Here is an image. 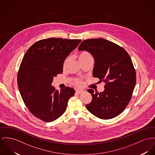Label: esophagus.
Here are the masks:
<instances>
[{
    "label": "esophagus",
    "instance_id": "obj_1",
    "mask_svg": "<svg viewBox=\"0 0 155 155\" xmlns=\"http://www.w3.org/2000/svg\"><path fill=\"white\" fill-rule=\"evenodd\" d=\"M83 92H84V91H83V90H77V91H76V93H77V94H81Z\"/></svg>",
    "mask_w": 155,
    "mask_h": 155
}]
</instances>
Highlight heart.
I'll list each match as a JSON object with an SVG mask.
<instances>
[{"label":"heart","instance_id":"b5f03b06","mask_svg":"<svg viewBox=\"0 0 155 155\" xmlns=\"http://www.w3.org/2000/svg\"><path fill=\"white\" fill-rule=\"evenodd\" d=\"M89 58H92V56L89 52H87V51H83V52H81L79 54V60L80 62H82L83 61H84L86 59H89ZM69 60H70L69 57L65 59V61H64V63H63V68H64L66 67L67 64L69 61ZM73 83L74 84L79 85L82 83V81L79 79L74 78V79H73Z\"/></svg>","mask_w":155,"mask_h":155}]
</instances>
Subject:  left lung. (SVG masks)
I'll list each match as a JSON object with an SVG mask.
<instances>
[{"mask_svg":"<svg viewBox=\"0 0 155 155\" xmlns=\"http://www.w3.org/2000/svg\"><path fill=\"white\" fill-rule=\"evenodd\" d=\"M89 52L94 59L93 76L105 83L103 92L88 89L92 102L86 107L102 119L121 114L130 102L136 82L132 59L124 48L102 38L86 39L78 48Z\"/></svg>","mask_w":155,"mask_h":155,"instance_id":"8db88e82","label":"left lung"}]
</instances>
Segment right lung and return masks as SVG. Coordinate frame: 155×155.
Segmentation results:
<instances>
[{
  "instance_id": "right-lung-1",
  "label": "right lung",
  "mask_w": 155,
  "mask_h": 155,
  "mask_svg": "<svg viewBox=\"0 0 155 155\" xmlns=\"http://www.w3.org/2000/svg\"><path fill=\"white\" fill-rule=\"evenodd\" d=\"M81 39L51 38L33 44L25 54L18 73L22 99L33 116L46 122L61 117L66 110L74 90L60 91L51 85L53 78L63 72V63Z\"/></svg>"
}]
</instances>
